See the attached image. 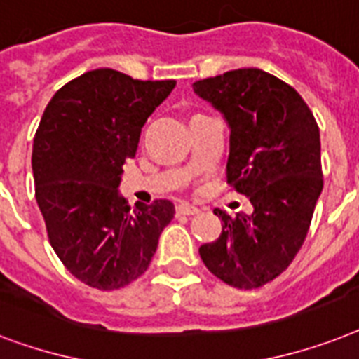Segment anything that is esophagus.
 I'll return each instance as SVG.
<instances>
[{
	"label": "esophagus",
	"mask_w": 359,
	"mask_h": 359,
	"mask_svg": "<svg viewBox=\"0 0 359 359\" xmlns=\"http://www.w3.org/2000/svg\"><path fill=\"white\" fill-rule=\"evenodd\" d=\"M176 213L177 215H187V217H191V215L200 213V209L194 208V205H191V203H187V202H182V203H177V205H176Z\"/></svg>",
	"instance_id": "obj_1"
}]
</instances>
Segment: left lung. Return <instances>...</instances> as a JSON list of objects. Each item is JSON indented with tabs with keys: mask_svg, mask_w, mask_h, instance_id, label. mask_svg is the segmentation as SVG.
<instances>
[{
	"mask_svg": "<svg viewBox=\"0 0 359 359\" xmlns=\"http://www.w3.org/2000/svg\"><path fill=\"white\" fill-rule=\"evenodd\" d=\"M193 88L224 113L228 183L254 205L252 215L235 217L215 209L222 233L198 252L231 287H263L291 265L308 235L323 191L319 126L291 85L259 68L200 79Z\"/></svg>",
	"mask_w": 359,
	"mask_h": 359,
	"instance_id": "1",
	"label": "left lung"
}]
</instances>
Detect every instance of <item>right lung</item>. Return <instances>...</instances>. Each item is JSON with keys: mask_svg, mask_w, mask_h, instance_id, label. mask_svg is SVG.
<instances>
[{"mask_svg": "<svg viewBox=\"0 0 359 359\" xmlns=\"http://www.w3.org/2000/svg\"><path fill=\"white\" fill-rule=\"evenodd\" d=\"M176 87L111 68L85 72L55 93L33 140L34 198L51 248L88 287H126L150 266L174 203L130 211L120 174L135 157L142 126Z\"/></svg>", "mask_w": 359, "mask_h": 359, "instance_id": "1", "label": "right lung"}]
</instances>
